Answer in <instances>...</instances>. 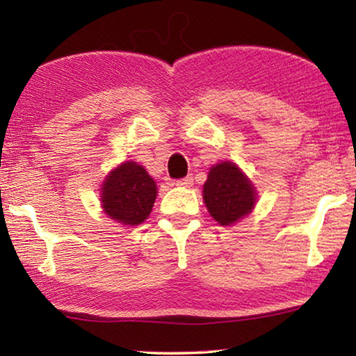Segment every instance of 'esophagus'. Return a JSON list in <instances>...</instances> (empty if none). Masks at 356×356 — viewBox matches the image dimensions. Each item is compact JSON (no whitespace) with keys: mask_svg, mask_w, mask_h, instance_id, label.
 Returning <instances> with one entry per match:
<instances>
[{"mask_svg":"<svg viewBox=\"0 0 356 356\" xmlns=\"http://www.w3.org/2000/svg\"><path fill=\"white\" fill-rule=\"evenodd\" d=\"M176 185L177 186H191L193 185V177L186 176V177L179 179V180H176Z\"/></svg>","mask_w":356,"mask_h":356,"instance_id":"esophagus-1","label":"esophagus"}]
</instances>
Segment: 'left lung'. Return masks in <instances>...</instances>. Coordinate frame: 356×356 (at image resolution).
Segmentation results:
<instances>
[{
  "label": "left lung",
  "instance_id": "1",
  "mask_svg": "<svg viewBox=\"0 0 356 356\" xmlns=\"http://www.w3.org/2000/svg\"><path fill=\"white\" fill-rule=\"evenodd\" d=\"M202 193L207 210L221 226L232 225L248 215L256 202L254 186L231 161L210 170Z\"/></svg>",
  "mask_w": 356,
  "mask_h": 356
}]
</instances>
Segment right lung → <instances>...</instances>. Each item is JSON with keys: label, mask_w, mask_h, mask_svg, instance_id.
<instances>
[{"label": "right lung", "mask_w": 356, "mask_h": 356, "mask_svg": "<svg viewBox=\"0 0 356 356\" xmlns=\"http://www.w3.org/2000/svg\"><path fill=\"white\" fill-rule=\"evenodd\" d=\"M156 197V185L143 166L127 161L110 172L102 188V207L110 218L136 226L147 218Z\"/></svg>", "instance_id": "right-lung-1"}]
</instances>
